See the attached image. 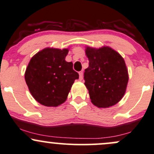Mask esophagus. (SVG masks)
Segmentation results:
<instances>
[{
  "label": "esophagus",
  "mask_w": 154,
  "mask_h": 154,
  "mask_svg": "<svg viewBox=\"0 0 154 154\" xmlns=\"http://www.w3.org/2000/svg\"><path fill=\"white\" fill-rule=\"evenodd\" d=\"M79 79H80V80H82L83 78V72L82 71L79 72Z\"/></svg>",
  "instance_id": "obj_1"
}]
</instances>
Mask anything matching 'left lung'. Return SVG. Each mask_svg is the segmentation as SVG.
Wrapping results in <instances>:
<instances>
[{
  "label": "left lung",
  "instance_id": "left-lung-1",
  "mask_svg": "<svg viewBox=\"0 0 154 154\" xmlns=\"http://www.w3.org/2000/svg\"><path fill=\"white\" fill-rule=\"evenodd\" d=\"M85 52L89 66L84 79L91 102L99 108L115 105L125 95L128 82L125 60L109 47H88Z\"/></svg>",
  "mask_w": 154,
  "mask_h": 154
}]
</instances>
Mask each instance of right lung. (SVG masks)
Segmentation results:
<instances>
[{
  "mask_svg": "<svg viewBox=\"0 0 154 154\" xmlns=\"http://www.w3.org/2000/svg\"><path fill=\"white\" fill-rule=\"evenodd\" d=\"M68 49L45 48L32 58L25 72L29 92L38 103L45 106H57L66 100L79 74L72 62L65 57Z\"/></svg>",
  "mask_w": 154,
  "mask_h": 154,
  "instance_id": "right-lung-1",
  "label": "right lung"
}]
</instances>
